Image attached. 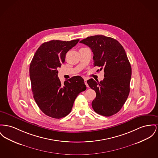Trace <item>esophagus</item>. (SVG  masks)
I'll return each mask as SVG.
<instances>
[{
    "label": "esophagus",
    "mask_w": 158,
    "mask_h": 158,
    "mask_svg": "<svg viewBox=\"0 0 158 158\" xmlns=\"http://www.w3.org/2000/svg\"><path fill=\"white\" fill-rule=\"evenodd\" d=\"M84 81H85V85H86V86H87V87H88V85L87 82H86V81H87V78H86V77H84Z\"/></svg>",
    "instance_id": "obj_1"
}]
</instances>
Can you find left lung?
<instances>
[{"mask_svg":"<svg viewBox=\"0 0 158 158\" xmlns=\"http://www.w3.org/2000/svg\"><path fill=\"white\" fill-rule=\"evenodd\" d=\"M80 43L91 48L94 65L104 72V78L100 82L93 79L87 81L96 93L93 109L104 116H112L121 110L130 93L132 72L125 51L118 40L103 35L86 37Z\"/></svg>","mask_w":158,"mask_h":158,"instance_id":"obj_1","label":"left lung"}]
</instances>
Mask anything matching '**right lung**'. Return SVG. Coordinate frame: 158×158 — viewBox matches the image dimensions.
Returning a JSON list of instances; mask_svg holds the SVG:
<instances>
[{"label": "right lung", "instance_id": "right-lung-1", "mask_svg": "<svg viewBox=\"0 0 158 158\" xmlns=\"http://www.w3.org/2000/svg\"><path fill=\"white\" fill-rule=\"evenodd\" d=\"M79 41L52 40L37 49L30 65V78L33 98L46 115L60 119L68 115L74 100L86 86L84 79L76 76L61 83L58 68L65 61L66 53Z\"/></svg>", "mask_w": 158, "mask_h": 158}]
</instances>
